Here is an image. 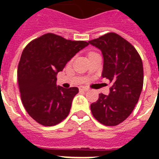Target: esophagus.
<instances>
[{
  "instance_id": "34e87169",
  "label": "esophagus",
  "mask_w": 159,
  "mask_h": 159,
  "mask_svg": "<svg viewBox=\"0 0 159 159\" xmlns=\"http://www.w3.org/2000/svg\"><path fill=\"white\" fill-rule=\"evenodd\" d=\"M88 88L87 87H79V91L80 92H87Z\"/></svg>"
}]
</instances>
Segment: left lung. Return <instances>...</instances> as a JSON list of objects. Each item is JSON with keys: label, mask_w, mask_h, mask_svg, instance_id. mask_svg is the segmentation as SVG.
Wrapping results in <instances>:
<instances>
[{"label": "left lung", "mask_w": 159, "mask_h": 159, "mask_svg": "<svg viewBox=\"0 0 159 159\" xmlns=\"http://www.w3.org/2000/svg\"><path fill=\"white\" fill-rule=\"evenodd\" d=\"M88 43L102 51V76L112 83L108 96L99 94L91 111L101 124L116 126L128 118L139 99L143 84L142 59L135 48L116 33H107Z\"/></svg>", "instance_id": "left-lung-1"}]
</instances>
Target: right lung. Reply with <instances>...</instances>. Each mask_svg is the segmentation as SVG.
I'll return each instance as SVG.
<instances>
[{
    "mask_svg": "<svg viewBox=\"0 0 159 159\" xmlns=\"http://www.w3.org/2000/svg\"><path fill=\"white\" fill-rule=\"evenodd\" d=\"M88 44L48 33L26 45L17 70L19 89L24 107L36 122L56 125L68 116L78 88L57 86L56 75Z\"/></svg>",
    "mask_w": 159,
    "mask_h": 159,
    "instance_id": "right-lung-1",
    "label": "right lung"
}]
</instances>
